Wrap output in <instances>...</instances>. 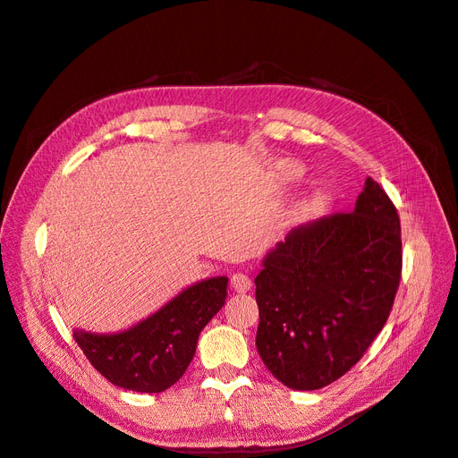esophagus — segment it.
I'll return each instance as SVG.
<instances>
[{
	"label": "esophagus",
	"instance_id": "1",
	"mask_svg": "<svg viewBox=\"0 0 458 458\" xmlns=\"http://www.w3.org/2000/svg\"><path fill=\"white\" fill-rule=\"evenodd\" d=\"M231 287L237 293H246L252 287V279L246 274H242V271H237V274H233L231 277Z\"/></svg>",
	"mask_w": 458,
	"mask_h": 458
}]
</instances>
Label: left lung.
I'll list each match as a JSON object with an SVG mask.
<instances>
[{"label": "left lung", "instance_id": "obj_1", "mask_svg": "<svg viewBox=\"0 0 458 458\" xmlns=\"http://www.w3.org/2000/svg\"><path fill=\"white\" fill-rule=\"evenodd\" d=\"M397 208L368 177L352 212L294 227L256 283V347L283 386L314 391L360 360L389 318L403 250Z\"/></svg>", "mask_w": 458, "mask_h": 458}]
</instances>
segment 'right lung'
Masks as SVG:
<instances>
[{
	"mask_svg": "<svg viewBox=\"0 0 458 458\" xmlns=\"http://www.w3.org/2000/svg\"><path fill=\"white\" fill-rule=\"evenodd\" d=\"M227 281L212 277L194 283L125 331L75 329L72 335L90 364L114 386L162 393L187 372L200 331L225 304Z\"/></svg>",
	"mask_w": 458,
	"mask_h": 458,
	"instance_id": "obj_1",
	"label": "right lung"
}]
</instances>
